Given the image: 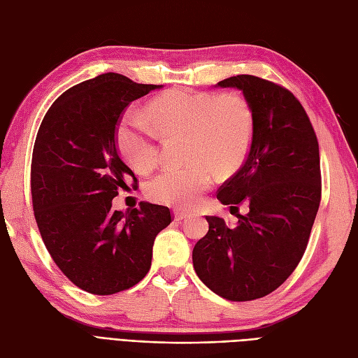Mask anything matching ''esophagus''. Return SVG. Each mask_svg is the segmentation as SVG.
<instances>
[{
    "label": "esophagus",
    "mask_w": 358,
    "mask_h": 358,
    "mask_svg": "<svg viewBox=\"0 0 358 358\" xmlns=\"http://www.w3.org/2000/svg\"><path fill=\"white\" fill-rule=\"evenodd\" d=\"M188 213L187 212H180V210H176L175 212V220L176 221H182V220H187L188 218Z\"/></svg>",
    "instance_id": "obj_1"
}]
</instances>
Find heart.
Here are the masks:
<instances>
[{"label":"heart","mask_w":358,"mask_h":358,"mask_svg":"<svg viewBox=\"0 0 358 358\" xmlns=\"http://www.w3.org/2000/svg\"><path fill=\"white\" fill-rule=\"evenodd\" d=\"M149 113L161 133L188 136L189 164L162 170L148 185L149 199L161 204L191 208L212 187L213 169L234 170L252 142L254 115L237 94L175 88L155 96ZM116 145L136 171L148 173L157 166L158 134L136 109H128L119 119Z\"/></svg>","instance_id":"b5f03b06"}]
</instances>
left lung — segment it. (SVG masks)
I'll use <instances>...</instances> for the list:
<instances>
[{
  "mask_svg": "<svg viewBox=\"0 0 358 358\" xmlns=\"http://www.w3.org/2000/svg\"><path fill=\"white\" fill-rule=\"evenodd\" d=\"M237 88L254 115V134L239 171L216 199L236 208L249 203L229 227L206 216L209 231L192 249L201 282L231 301L262 299L294 272L320 208L318 140L300 101L284 86L251 74L216 83Z\"/></svg>",
  "mask_w": 358,
  "mask_h": 358,
  "instance_id": "obj_1",
  "label": "left lung"
}]
</instances>
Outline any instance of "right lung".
Returning <instances> with one entry per match:
<instances>
[{
    "label": "right lung",
    "mask_w": 358,
    "mask_h": 358,
    "mask_svg": "<svg viewBox=\"0 0 358 358\" xmlns=\"http://www.w3.org/2000/svg\"><path fill=\"white\" fill-rule=\"evenodd\" d=\"M159 88L100 74L59 95L38 128L31 196L41 239L61 272L91 294L138 284L150 268L157 234L171 222L166 206L112 209L129 179L137 185L117 154V122L129 103Z\"/></svg>",
    "instance_id": "right-lung-1"
}]
</instances>
